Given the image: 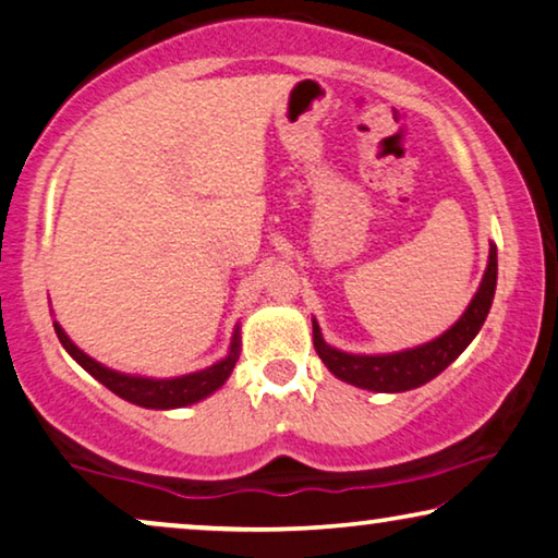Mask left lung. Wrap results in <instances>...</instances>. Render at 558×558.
Instances as JSON below:
<instances>
[{
    "instance_id": "obj_1",
    "label": "left lung",
    "mask_w": 558,
    "mask_h": 558,
    "mask_svg": "<svg viewBox=\"0 0 558 558\" xmlns=\"http://www.w3.org/2000/svg\"><path fill=\"white\" fill-rule=\"evenodd\" d=\"M495 284H498V248H495V243H490L487 269L483 281H480L477 294L472 296L464 315L457 319L445 335H439V338H434L432 342L386 355L342 353V350L327 345L315 319H312V340H315V350L317 355L323 357V363L340 380H345V384L380 393L411 391V388H418L424 386L426 380L437 378L439 373L445 371L449 363L457 361L462 350L475 340V335L485 323L487 312H490Z\"/></svg>"
}]
</instances>
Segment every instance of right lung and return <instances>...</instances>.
Returning a JSON list of instances; mask_svg holds the SVG:
<instances>
[{
  "mask_svg": "<svg viewBox=\"0 0 558 558\" xmlns=\"http://www.w3.org/2000/svg\"><path fill=\"white\" fill-rule=\"evenodd\" d=\"M52 325H56V335L58 340L63 342L68 355H71L83 371H88L98 384H104L109 391L121 396L124 401H132L136 407H144V409L190 407V403L201 401L213 391H218V388L228 380V376H231V371L235 368V361H239V350H241V335H239V327H235L228 355L216 365H210V368L187 373V376H180V378H142V376H129V373L106 368V365L83 353V350L63 332V327L58 323Z\"/></svg>",
  "mask_w": 558,
  "mask_h": 558,
  "instance_id": "add662e5",
  "label": "right lung"
}]
</instances>
